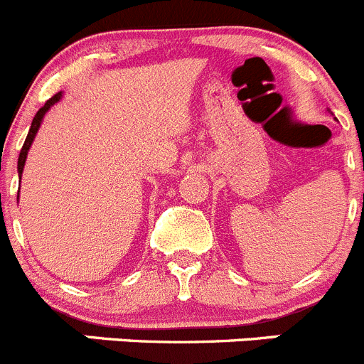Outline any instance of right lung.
<instances>
[{
    "label": "right lung",
    "instance_id": "right-lung-1",
    "mask_svg": "<svg viewBox=\"0 0 364 364\" xmlns=\"http://www.w3.org/2000/svg\"><path fill=\"white\" fill-rule=\"evenodd\" d=\"M59 98H60V93L53 95V97L50 98V100L46 102V104H44L43 107H41L39 111H37V114H36V117H33V120H32V125H30L28 136H26V140H25V144H23V149H21V152H19V159H18V172H19V178H21V174H23V168H25V161H26V154H28V149H30V145H32L33 138H36V132L39 131V125H41V122H43V117H44V113H46V111L50 109V105H53V104H55V102L59 100ZM18 193H19V192H18ZM18 198H19V196H18Z\"/></svg>",
    "mask_w": 364,
    "mask_h": 364
}]
</instances>
